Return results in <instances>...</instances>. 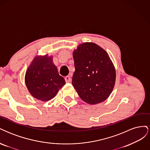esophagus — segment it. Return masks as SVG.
I'll return each instance as SVG.
<instances>
[{"label":"esophagus","instance_id":"1","mask_svg":"<svg viewBox=\"0 0 150 150\" xmlns=\"http://www.w3.org/2000/svg\"><path fill=\"white\" fill-rule=\"evenodd\" d=\"M65 81H66V83H70L71 81V77L70 76H66V77H65Z\"/></svg>","mask_w":150,"mask_h":150}]
</instances>
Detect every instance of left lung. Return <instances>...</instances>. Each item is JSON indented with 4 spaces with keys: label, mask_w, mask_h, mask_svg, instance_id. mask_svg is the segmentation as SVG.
I'll use <instances>...</instances> for the list:
<instances>
[{
    "label": "left lung",
    "mask_w": 150,
    "mask_h": 150,
    "mask_svg": "<svg viewBox=\"0 0 150 150\" xmlns=\"http://www.w3.org/2000/svg\"><path fill=\"white\" fill-rule=\"evenodd\" d=\"M72 55L75 71L72 84L81 99L89 104L105 101L116 81L115 67L107 52L94 42H84Z\"/></svg>",
    "instance_id": "left-lung-1"
}]
</instances>
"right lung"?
<instances>
[{"instance_id": "1", "label": "right lung", "mask_w": 150, "mask_h": 150, "mask_svg": "<svg viewBox=\"0 0 150 150\" xmlns=\"http://www.w3.org/2000/svg\"><path fill=\"white\" fill-rule=\"evenodd\" d=\"M53 56H36L27 69L25 83L29 92L35 99L48 101L66 84L54 64Z\"/></svg>"}]
</instances>
